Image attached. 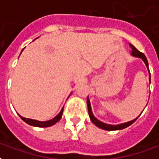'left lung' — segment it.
Wrapping results in <instances>:
<instances>
[{
	"mask_svg": "<svg viewBox=\"0 0 159 159\" xmlns=\"http://www.w3.org/2000/svg\"><path fill=\"white\" fill-rule=\"evenodd\" d=\"M132 47V55L135 56V57H138V58H141L142 60L144 61V63L146 64V66L148 68V62H147V59L146 58V56L144 55L143 52H140L137 48H135L134 46L130 45ZM149 70V69H148ZM149 80L151 81V74L149 72ZM87 105H88V109H89V117L91 121L93 122V123H94L97 127H99L102 129L106 130H118V129H125L127 127H129V125H131L132 123H134L138 117H136L135 119H134L133 121H130V122H128V123H122V124H118V125H110V124H107V123H104L102 122H100V120H98L96 117H94V116L92 113V111H91V106H90V102L89 98L87 99Z\"/></svg>",
	"mask_w": 159,
	"mask_h": 159,
	"instance_id": "8db88e82",
	"label": "left lung"
}]
</instances>
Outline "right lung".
<instances>
[{
    "mask_svg": "<svg viewBox=\"0 0 159 159\" xmlns=\"http://www.w3.org/2000/svg\"><path fill=\"white\" fill-rule=\"evenodd\" d=\"M63 110H64V107L63 109L61 110V111L58 114V116H56L54 118H52V120H49V121H46V122H40V121H36V120H33V119H30V118H25V117H21L19 115V117H21L26 123H28L31 126H35V127H40V128H45V127H49L52 126L53 124H55L57 122H59L61 117H62L63 114Z\"/></svg>",
    "mask_w": 159,
    "mask_h": 159,
    "instance_id": "right-lung-1",
    "label": "right lung"
}]
</instances>
